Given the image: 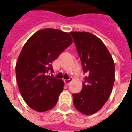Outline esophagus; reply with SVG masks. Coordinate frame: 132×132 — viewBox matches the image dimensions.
<instances>
[{"label":"esophagus","instance_id":"1","mask_svg":"<svg viewBox=\"0 0 132 132\" xmlns=\"http://www.w3.org/2000/svg\"><path fill=\"white\" fill-rule=\"evenodd\" d=\"M72 80H73V79H72V78H70V79H65L63 81H64V83H65L66 85H69L70 83H71Z\"/></svg>","mask_w":132,"mask_h":132}]
</instances>
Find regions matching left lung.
<instances>
[{"label": "left lung", "mask_w": 132, "mask_h": 132, "mask_svg": "<svg viewBox=\"0 0 132 132\" xmlns=\"http://www.w3.org/2000/svg\"><path fill=\"white\" fill-rule=\"evenodd\" d=\"M83 66L88 73L83 89L73 95V105L81 113L90 115L105 105L113 88L114 63L105 44L86 32H71Z\"/></svg>", "instance_id": "obj_1"}]
</instances>
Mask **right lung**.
Wrapping results in <instances>:
<instances>
[{
    "label": "right lung",
    "instance_id": "right-lung-1",
    "mask_svg": "<svg viewBox=\"0 0 132 132\" xmlns=\"http://www.w3.org/2000/svg\"><path fill=\"white\" fill-rule=\"evenodd\" d=\"M72 43L69 33L46 28L24 44L16 63V78L22 97L33 110L46 112L56 105L64 83L47 73H53L52 62Z\"/></svg>",
    "mask_w": 132,
    "mask_h": 132
}]
</instances>
